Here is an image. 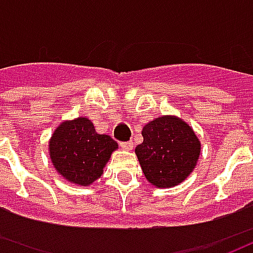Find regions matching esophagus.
<instances>
[{
	"mask_svg": "<svg viewBox=\"0 0 253 253\" xmlns=\"http://www.w3.org/2000/svg\"><path fill=\"white\" fill-rule=\"evenodd\" d=\"M121 146L122 149H125V150H132V148H134V143H132V141H127V142H122Z\"/></svg>",
	"mask_w": 253,
	"mask_h": 253,
	"instance_id": "obj_1",
	"label": "esophagus"
}]
</instances>
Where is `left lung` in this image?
Masks as SVG:
<instances>
[{"mask_svg": "<svg viewBox=\"0 0 253 253\" xmlns=\"http://www.w3.org/2000/svg\"><path fill=\"white\" fill-rule=\"evenodd\" d=\"M143 142L135 148L146 180L157 188L179 186L195 169L201 141L192 127L175 115H163L142 128Z\"/></svg>", "mask_w": 253, "mask_h": 253, "instance_id": "8db88e82", "label": "left lung"}]
</instances>
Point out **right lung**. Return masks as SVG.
I'll list each match as a JSON object with an SVG mask.
<instances>
[{"mask_svg":"<svg viewBox=\"0 0 253 253\" xmlns=\"http://www.w3.org/2000/svg\"><path fill=\"white\" fill-rule=\"evenodd\" d=\"M118 143L105 134H97L92 121L80 116L63 121L48 141L54 168L65 180L88 187L104 172Z\"/></svg>","mask_w":253,"mask_h":253,"instance_id":"1","label":"right lung"}]
</instances>
